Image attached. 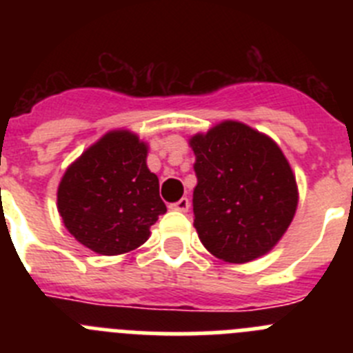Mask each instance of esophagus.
Masks as SVG:
<instances>
[{
  "label": "esophagus",
  "instance_id": "34e87169",
  "mask_svg": "<svg viewBox=\"0 0 353 353\" xmlns=\"http://www.w3.org/2000/svg\"><path fill=\"white\" fill-rule=\"evenodd\" d=\"M189 207H191V201H189L187 198H182V199H179L176 203L170 205V208H173V210H179V212H187L189 210Z\"/></svg>",
  "mask_w": 353,
  "mask_h": 353
}]
</instances>
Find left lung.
<instances>
[{
	"mask_svg": "<svg viewBox=\"0 0 353 353\" xmlns=\"http://www.w3.org/2000/svg\"><path fill=\"white\" fill-rule=\"evenodd\" d=\"M189 145L196 155L192 210L201 244L228 263L263 256L285 235L299 203L281 148L233 120L196 134Z\"/></svg>",
	"mask_w": 353,
	"mask_h": 353,
	"instance_id": "8db88e82",
	"label": "left lung"
}]
</instances>
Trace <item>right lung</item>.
<instances>
[{
	"label": "right lung",
	"mask_w": 353,
	"mask_h": 353,
	"mask_svg": "<svg viewBox=\"0 0 353 353\" xmlns=\"http://www.w3.org/2000/svg\"><path fill=\"white\" fill-rule=\"evenodd\" d=\"M148 146L129 130H111L83 152L58 187V212L70 235L105 256L145 244L166 205L146 166Z\"/></svg>",
	"instance_id": "obj_1"
}]
</instances>
